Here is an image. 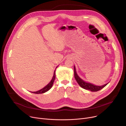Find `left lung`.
Instances as JSON below:
<instances>
[{
	"label": "left lung",
	"mask_w": 126,
	"mask_h": 126,
	"mask_svg": "<svg viewBox=\"0 0 126 126\" xmlns=\"http://www.w3.org/2000/svg\"><path fill=\"white\" fill-rule=\"evenodd\" d=\"M74 77L77 81V83L81 87H82L83 88H84V89H85L87 90H90L92 92H97L102 89L103 88H104L108 84L107 83V84H104V85H102V86H97L90 83L86 82L84 81L81 79L78 76L76 72V69H75V66L74 67Z\"/></svg>",
	"instance_id": "obj_1"
}]
</instances>
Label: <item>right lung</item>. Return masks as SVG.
I'll list each match as a JSON object with an SVG mask.
<instances>
[{"label":"right lung","instance_id":"add662e5","mask_svg":"<svg viewBox=\"0 0 126 126\" xmlns=\"http://www.w3.org/2000/svg\"><path fill=\"white\" fill-rule=\"evenodd\" d=\"M55 78V72L54 71L53 78H52V80L50 82V83H49V84L48 85H47L45 87H44L43 88H42V89H41V90H40L38 91H37V92H32V93L36 94H43V93H44L47 92L48 91H49L50 89V88L52 87V85L53 84Z\"/></svg>","mask_w":126,"mask_h":126}]
</instances>
